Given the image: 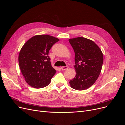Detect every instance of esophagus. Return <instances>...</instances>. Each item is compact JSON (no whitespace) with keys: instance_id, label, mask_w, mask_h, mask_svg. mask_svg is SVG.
<instances>
[{"instance_id":"34e87169","label":"esophagus","mask_w":125,"mask_h":125,"mask_svg":"<svg viewBox=\"0 0 125 125\" xmlns=\"http://www.w3.org/2000/svg\"><path fill=\"white\" fill-rule=\"evenodd\" d=\"M68 68V66H62L61 67V69L62 70H66Z\"/></svg>"}]
</instances>
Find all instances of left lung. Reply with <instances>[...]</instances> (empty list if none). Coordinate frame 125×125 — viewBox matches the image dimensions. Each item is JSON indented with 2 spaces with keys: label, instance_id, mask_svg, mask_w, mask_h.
<instances>
[{
  "label": "left lung",
  "instance_id": "left-lung-1",
  "mask_svg": "<svg viewBox=\"0 0 125 125\" xmlns=\"http://www.w3.org/2000/svg\"><path fill=\"white\" fill-rule=\"evenodd\" d=\"M75 53L76 75L69 83L76 90H86L95 83L101 73L103 56L99 47L92 41L78 37L69 39Z\"/></svg>",
  "mask_w": 125,
  "mask_h": 125
}]
</instances>
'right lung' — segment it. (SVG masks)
Returning <instances> with one entry per match:
<instances>
[{
  "label": "right lung",
  "mask_w": 125,
  "mask_h": 125,
  "mask_svg": "<svg viewBox=\"0 0 125 125\" xmlns=\"http://www.w3.org/2000/svg\"><path fill=\"white\" fill-rule=\"evenodd\" d=\"M58 41V38L52 36L38 35L30 38L21 48L19 66L25 81L32 87L47 86L56 73L48 55L52 46Z\"/></svg>",
  "instance_id": "1"
}]
</instances>
